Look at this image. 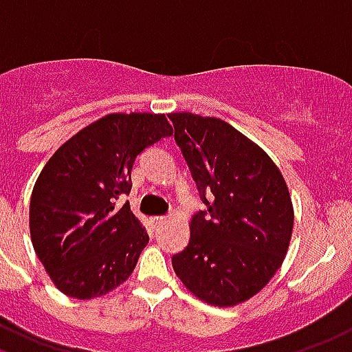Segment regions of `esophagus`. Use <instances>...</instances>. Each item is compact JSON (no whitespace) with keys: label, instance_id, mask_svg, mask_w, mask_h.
Wrapping results in <instances>:
<instances>
[{"label":"esophagus","instance_id":"1","mask_svg":"<svg viewBox=\"0 0 352 352\" xmlns=\"http://www.w3.org/2000/svg\"><path fill=\"white\" fill-rule=\"evenodd\" d=\"M166 220H168L166 216H155V218H153V223H155L156 228H158V226H162V223L166 222Z\"/></svg>","mask_w":352,"mask_h":352}]
</instances>
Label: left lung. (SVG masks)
Listing matches in <instances>:
<instances>
[{
    "label": "left lung",
    "instance_id": "1",
    "mask_svg": "<svg viewBox=\"0 0 352 352\" xmlns=\"http://www.w3.org/2000/svg\"><path fill=\"white\" fill-rule=\"evenodd\" d=\"M207 210L190 222L188 246L171 257L184 287L210 306L257 295L282 267L293 233V203L282 171L231 124L169 113Z\"/></svg>",
    "mask_w": 352,
    "mask_h": 352
}]
</instances>
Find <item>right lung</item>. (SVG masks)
<instances>
[{
  "instance_id": "right-lung-1",
  "label": "right lung",
  "mask_w": 352,
  "mask_h": 352,
  "mask_svg": "<svg viewBox=\"0 0 352 352\" xmlns=\"http://www.w3.org/2000/svg\"><path fill=\"white\" fill-rule=\"evenodd\" d=\"M164 113H110L65 142L33 186L30 231L44 269L67 296L89 300L132 274L149 235L130 210L132 166L171 136Z\"/></svg>"
}]
</instances>
